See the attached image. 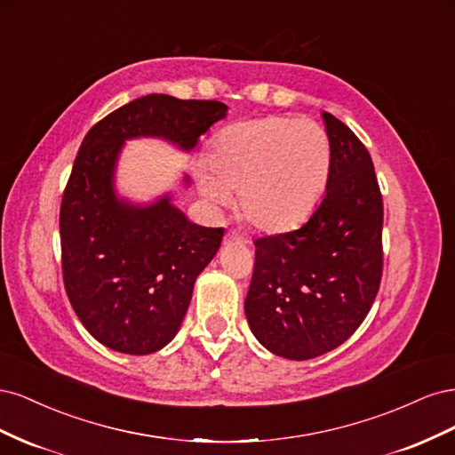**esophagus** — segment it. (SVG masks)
<instances>
[{"mask_svg": "<svg viewBox=\"0 0 455 455\" xmlns=\"http://www.w3.org/2000/svg\"><path fill=\"white\" fill-rule=\"evenodd\" d=\"M224 241H226V243H244V237L241 235V233H237L235 229H231V231L226 233Z\"/></svg>", "mask_w": 455, "mask_h": 455, "instance_id": "esophagus-1", "label": "esophagus"}]
</instances>
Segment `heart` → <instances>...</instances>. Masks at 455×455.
Listing matches in <instances>:
<instances>
[{"label":"heart","mask_w":455,"mask_h":455,"mask_svg":"<svg viewBox=\"0 0 455 455\" xmlns=\"http://www.w3.org/2000/svg\"><path fill=\"white\" fill-rule=\"evenodd\" d=\"M330 140L311 119L267 116L233 123L209 149L211 172L199 171L201 196L231 204L239 191L241 214L259 231L294 228L319 204L330 174Z\"/></svg>","instance_id":"obj_1"}]
</instances>
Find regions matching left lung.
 Segmentation results:
<instances>
[{
    "mask_svg": "<svg viewBox=\"0 0 455 455\" xmlns=\"http://www.w3.org/2000/svg\"><path fill=\"white\" fill-rule=\"evenodd\" d=\"M330 140L326 196L299 229L254 241L246 321L273 355L307 361L361 326L381 281L383 201L355 132L323 112Z\"/></svg>",
    "mask_w": 455,
    "mask_h": 455,
    "instance_id": "obj_1",
    "label": "left lung"
}]
</instances>
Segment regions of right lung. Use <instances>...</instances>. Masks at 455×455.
<instances>
[{
  "label": "right lung",
  "instance_id": "obj_1",
  "mask_svg": "<svg viewBox=\"0 0 455 455\" xmlns=\"http://www.w3.org/2000/svg\"><path fill=\"white\" fill-rule=\"evenodd\" d=\"M226 116L216 100L148 94L106 116L81 142L60 206L62 275L81 324L102 346L149 355L171 343L224 237L222 228L191 222L171 191L149 203L123 197L116 172L125 142L159 139L189 154Z\"/></svg>",
  "mask_w": 455,
  "mask_h": 455
}]
</instances>
